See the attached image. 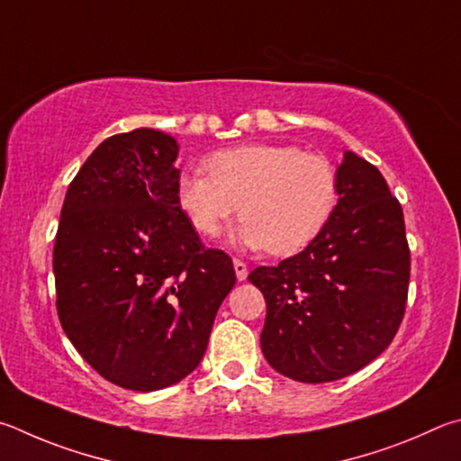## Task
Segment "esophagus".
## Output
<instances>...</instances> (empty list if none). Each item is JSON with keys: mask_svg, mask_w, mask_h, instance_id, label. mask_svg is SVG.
<instances>
[{"mask_svg": "<svg viewBox=\"0 0 461 461\" xmlns=\"http://www.w3.org/2000/svg\"><path fill=\"white\" fill-rule=\"evenodd\" d=\"M232 267H235V273H237V279L239 281H245L247 276H249V269L247 265L240 261V259H232Z\"/></svg>", "mask_w": 461, "mask_h": 461, "instance_id": "34e87169", "label": "esophagus"}]
</instances>
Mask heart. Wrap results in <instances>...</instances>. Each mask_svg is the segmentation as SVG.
<instances>
[{
	"label": "heart",
	"instance_id": "1",
	"mask_svg": "<svg viewBox=\"0 0 461 461\" xmlns=\"http://www.w3.org/2000/svg\"><path fill=\"white\" fill-rule=\"evenodd\" d=\"M206 169L180 177L177 204L208 239L221 235L239 210L240 243L276 257L294 255L320 235L338 204L330 159L292 145L222 149L206 159Z\"/></svg>",
	"mask_w": 461,
	"mask_h": 461
}]
</instances>
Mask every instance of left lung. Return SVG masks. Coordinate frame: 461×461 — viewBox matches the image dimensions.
I'll return each mask as SVG.
<instances>
[{
    "instance_id": "8db88e82",
    "label": "left lung",
    "mask_w": 461,
    "mask_h": 461,
    "mask_svg": "<svg viewBox=\"0 0 461 461\" xmlns=\"http://www.w3.org/2000/svg\"><path fill=\"white\" fill-rule=\"evenodd\" d=\"M338 204L312 243L276 267H257L267 316L261 350L300 383L357 373L393 342L405 316L411 253L399 200L378 169L346 151Z\"/></svg>"
}]
</instances>
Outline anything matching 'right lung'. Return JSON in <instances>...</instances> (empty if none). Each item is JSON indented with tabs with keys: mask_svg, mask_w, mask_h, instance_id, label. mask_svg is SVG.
<instances>
[{
	"mask_svg": "<svg viewBox=\"0 0 461 461\" xmlns=\"http://www.w3.org/2000/svg\"><path fill=\"white\" fill-rule=\"evenodd\" d=\"M177 143L156 129L104 140L70 182L54 243L56 310L88 365L129 391L180 383L235 287L177 204Z\"/></svg>",
	"mask_w": 461,
	"mask_h": 461,
	"instance_id": "right-lung-1",
	"label": "right lung"
}]
</instances>
